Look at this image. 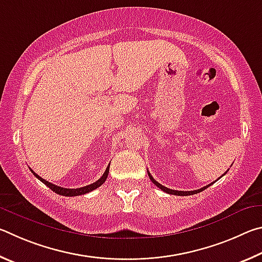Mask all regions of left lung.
<instances>
[{"label":"left lung","instance_id":"8db88e82","mask_svg":"<svg viewBox=\"0 0 262 262\" xmlns=\"http://www.w3.org/2000/svg\"><path fill=\"white\" fill-rule=\"evenodd\" d=\"M147 173H148V176H149V178H150V181H152V182L154 183V184L159 187V189H161L163 192H166V193L173 194V195H192V194H196V193H199V192L204 191L205 189H207V187H208L209 185H212L213 183H214V182L210 183L209 185H206V186H204V187H201V189H199V190H194V191H177V190L168 189V187H166V186H163V185L160 184V183H158L157 181L154 180V178L152 177V175H150L148 170H147ZM226 173H227V172H226Z\"/></svg>","mask_w":262,"mask_h":262}]
</instances>
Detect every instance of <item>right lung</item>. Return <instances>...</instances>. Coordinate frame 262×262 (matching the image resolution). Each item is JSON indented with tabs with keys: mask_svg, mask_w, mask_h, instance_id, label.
<instances>
[{
	"mask_svg": "<svg viewBox=\"0 0 262 262\" xmlns=\"http://www.w3.org/2000/svg\"><path fill=\"white\" fill-rule=\"evenodd\" d=\"M31 171L33 172V175L38 178V180H40L41 182L43 183L45 185H47L50 190L54 191L55 193L57 194H61V195H66V196H76V195H81V194H85V193H89V192L93 191L95 189H98L99 186H101L103 184V183L105 182V180H107L108 177V173H109V166L107 167V169H105V171L102 176H101L98 181H96L95 183H92V184L90 185H86L84 187H79V189H64V187H61V186H57L55 184H52V183H49L48 181L43 180V178H41L39 175H36V173L32 170Z\"/></svg>",
	"mask_w": 262,
	"mask_h": 262,
	"instance_id": "obj_1",
	"label": "right lung"
}]
</instances>
